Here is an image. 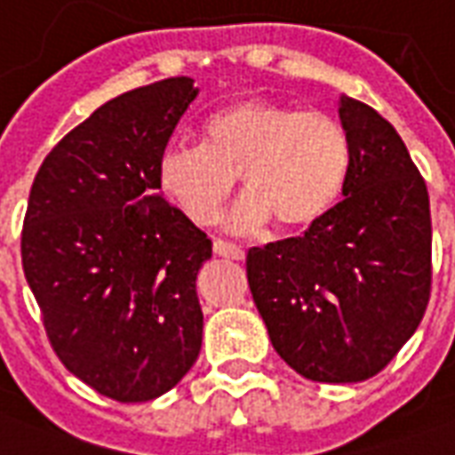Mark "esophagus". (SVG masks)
Returning <instances> with one entry per match:
<instances>
[{
  "mask_svg": "<svg viewBox=\"0 0 455 455\" xmlns=\"http://www.w3.org/2000/svg\"><path fill=\"white\" fill-rule=\"evenodd\" d=\"M213 251L218 257H228V259H244V250H242L240 244H232L228 240H215Z\"/></svg>",
  "mask_w": 455,
  "mask_h": 455,
  "instance_id": "1",
  "label": "esophagus"
}]
</instances>
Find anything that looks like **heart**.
Instances as JSON below:
<instances>
[{
    "instance_id": "b5f03b06",
    "label": "heart",
    "mask_w": 455,
    "mask_h": 455,
    "mask_svg": "<svg viewBox=\"0 0 455 455\" xmlns=\"http://www.w3.org/2000/svg\"><path fill=\"white\" fill-rule=\"evenodd\" d=\"M354 145L347 125L320 108L235 101L201 125V145H172L162 152V194L196 225H211L235 191L247 196L230 215L235 228L298 232L320 223L349 181Z\"/></svg>"
}]
</instances>
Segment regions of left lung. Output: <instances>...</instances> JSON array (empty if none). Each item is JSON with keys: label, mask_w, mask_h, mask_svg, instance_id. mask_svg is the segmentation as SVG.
I'll use <instances>...</instances> for the list:
<instances>
[{"label": "left lung", "mask_w": 455, "mask_h": 455, "mask_svg": "<svg viewBox=\"0 0 455 455\" xmlns=\"http://www.w3.org/2000/svg\"><path fill=\"white\" fill-rule=\"evenodd\" d=\"M354 145L344 198L303 237L247 251V281L278 356L317 383L378 376L432 296L429 194L383 116L341 96Z\"/></svg>", "instance_id": "1"}]
</instances>
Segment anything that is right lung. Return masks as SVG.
<instances>
[{
    "label": "right lung",
    "mask_w": 455,
    "mask_h": 455,
    "mask_svg": "<svg viewBox=\"0 0 455 455\" xmlns=\"http://www.w3.org/2000/svg\"><path fill=\"white\" fill-rule=\"evenodd\" d=\"M196 94L169 77L106 101L48 152L28 196L21 261L48 341L118 403L172 390L201 351L196 274L213 244L157 181Z\"/></svg>",
    "instance_id": "1"
}]
</instances>
